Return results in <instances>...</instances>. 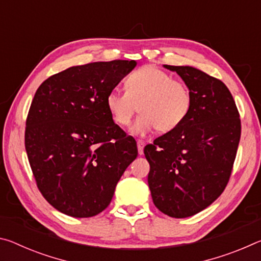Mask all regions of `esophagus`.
I'll return each instance as SVG.
<instances>
[{
	"mask_svg": "<svg viewBox=\"0 0 261 261\" xmlns=\"http://www.w3.org/2000/svg\"><path fill=\"white\" fill-rule=\"evenodd\" d=\"M145 145H146V143H145L144 140L139 139L138 141H137V146H138L139 155H143V154H144V146H145Z\"/></svg>",
	"mask_w": 261,
	"mask_h": 261,
	"instance_id": "esophagus-1",
	"label": "esophagus"
}]
</instances>
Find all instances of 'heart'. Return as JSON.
Segmentation results:
<instances>
[{
    "mask_svg": "<svg viewBox=\"0 0 261 261\" xmlns=\"http://www.w3.org/2000/svg\"><path fill=\"white\" fill-rule=\"evenodd\" d=\"M125 91L113 90L106 96V105L113 121L126 126L138 110L131 132L144 136L156 129L161 134L175 130L184 122L191 109V93L187 84L169 73L146 65L130 73Z\"/></svg>",
    "mask_w": 261,
    "mask_h": 261,
    "instance_id": "1",
    "label": "heart"
}]
</instances>
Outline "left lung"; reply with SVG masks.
I'll list each match as a JSON object with an SVG mask.
<instances>
[{
    "mask_svg": "<svg viewBox=\"0 0 261 261\" xmlns=\"http://www.w3.org/2000/svg\"><path fill=\"white\" fill-rule=\"evenodd\" d=\"M165 68L191 93L184 122L148 144V187L162 213L183 219L218 199L230 178L241 139V118L230 91L218 78L192 67Z\"/></svg>",
    "mask_w": 261,
    "mask_h": 261,
    "instance_id": "left-lung-1",
    "label": "left lung"
}]
</instances>
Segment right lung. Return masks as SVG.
Returning <instances> with one entry per match:
<instances>
[{
    "label": "right lung",
    "mask_w": 261,
    "mask_h": 261,
    "mask_svg": "<svg viewBox=\"0 0 261 261\" xmlns=\"http://www.w3.org/2000/svg\"><path fill=\"white\" fill-rule=\"evenodd\" d=\"M135 67L125 60L77 65L53 74L35 92L25 149L39 191L61 213H101L138 155L136 140L115 124L106 105Z\"/></svg>",
    "instance_id": "add662e5"
}]
</instances>
